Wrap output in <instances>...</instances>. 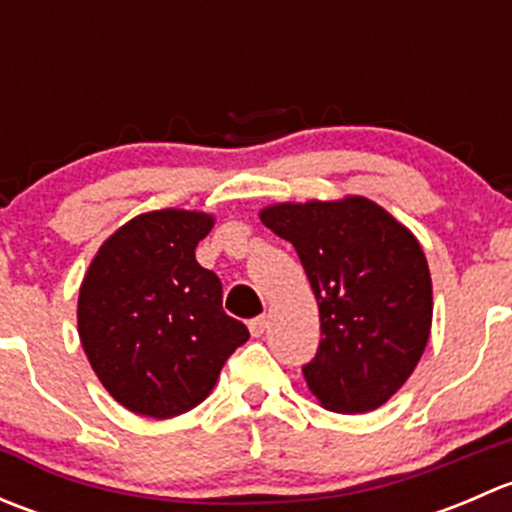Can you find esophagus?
I'll return each instance as SVG.
<instances>
[{
    "label": "esophagus",
    "instance_id": "obj_1",
    "mask_svg": "<svg viewBox=\"0 0 512 512\" xmlns=\"http://www.w3.org/2000/svg\"><path fill=\"white\" fill-rule=\"evenodd\" d=\"M247 327H250L252 337H262V332H265V329H267V317H265V314H262V317L250 319V322H247Z\"/></svg>",
    "mask_w": 512,
    "mask_h": 512
}]
</instances>
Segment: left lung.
<instances>
[{"mask_svg": "<svg viewBox=\"0 0 512 512\" xmlns=\"http://www.w3.org/2000/svg\"><path fill=\"white\" fill-rule=\"evenodd\" d=\"M262 223L292 242L319 304L317 354L302 366L327 409H379L431 334V275L416 237L366 198L272 205Z\"/></svg>", "mask_w": 512, "mask_h": 512, "instance_id": "1", "label": "left lung"}]
</instances>
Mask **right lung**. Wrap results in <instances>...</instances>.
<instances>
[{"label":"right lung","mask_w":512,"mask_h":512,"mask_svg":"<svg viewBox=\"0 0 512 512\" xmlns=\"http://www.w3.org/2000/svg\"><path fill=\"white\" fill-rule=\"evenodd\" d=\"M213 218L156 210L113 232L79 292V337L96 376L128 411L195 409L250 339L223 312V282L195 260Z\"/></svg>","instance_id":"add662e5"}]
</instances>
